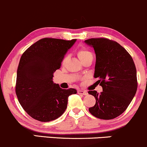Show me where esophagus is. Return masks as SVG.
<instances>
[{
    "label": "esophagus",
    "instance_id": "34e87169",
    "mask_svg": "<svg viewBox=\"0 0 147 147\" xmlns=\"http://www.w3.org/2000/svg\"><path fill=\"white\" fill-rule=\"evenodd\" d=\"M77 93L81 94V95H86L87 94H88V92H86V91H85V90H80V89H79V90H77Z\"/></svg>",
    "mask_w": 147,
    "mask_h": 147
}]
</instances>
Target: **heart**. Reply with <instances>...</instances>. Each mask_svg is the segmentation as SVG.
I'll return each instance as SVG.
<instances>
[{
    "label": "heart",
    "instance_id": "1",
    "mask_svg": "<svg viewBox=\"0 0 147 147\" xmlns=\"http://www.w3.org/2000/svg\"><path fill=\"white\" fill-rule=\"evenodd\" d=\"M77 56L79 58V59L81 61H84V59H86L88 58V57L91 56L92 55V53H91V52L89 51L88 50H87V49L84 48H81L77 50Z\"/></svg>",
    "mask_w": 147,
    "mask_h": 147
}]
</instances>
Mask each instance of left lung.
I'll return each mask as SVG.
<instances>
[{"mask_svg":"<svg viewBox=\"0 0 147 147\" xmlns=\"http://www.w3.org/2000/svg\"><path fill=\"white\" fill-rule=\"evenodd\" d=\"M85 43L94 48L96 63L94 77L103 91L89 90L96 103L89 112L102 119H111L123 113L136 93L137 72L132 57L122 45L106 38H92Z\"/></svg>","mask_w":147,"mask_h":147,"instance_id":"8db88e82","label":"left lung"}]
</instances>
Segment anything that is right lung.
<instances>
[{
  "label": "right lung",
  "mask_w": 147,
  "mask_h": 147,
  "mask_svg": "<svg viewBox=\"0 0 147 147\" xmlns=\"http://www.w3.org/2000/svg\"><path fill=\"white\" fill-rule=\"evenodd\" d=\"M59 38H43L22 55L16 75V94L30 116L40 122H50L61 116L74 88L62 89L52 81L68 50L75 43Z\"/></svg>",
  "instance_id": "obj_1"
}]
</instances>
